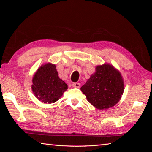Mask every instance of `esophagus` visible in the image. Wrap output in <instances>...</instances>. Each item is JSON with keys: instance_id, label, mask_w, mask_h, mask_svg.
Segmentation results:
<instances>
[{"instance_id": "34e87169", "label": "esophagus", "mask_w": 152, "mask_h": 152, "mask_svg": "<svg viewBox=\"0 0 152 152\" xmlns=\"http://www.w3.org/2000/svg\"><path fill=\"white\" fill-rule=\"evenodd\" d=\"M73 87H76V88H79L80 87V84L79 83H77V82H75V83H73L72 84Z\"/></svg>"}]
</instances>
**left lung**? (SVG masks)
I'll use <instances>...</instances> for the list:
<instances>
[{
	"instance_id": "obj_1",
	"label": "left lung",
	"mask_w": 152,
	"mask_h": 152,
	"mask_svg": "<svg viewBox=\"0 0 152 152\" xmlns=\"http://www.w3.org/2000/svg\"><path fill=\"white\" fill-rule=\"evenodd\" d=\"M88 102L99 110L111 108L123 94L124 84L121 73L109 64L96 67L95 73L81 87Z\"/></svg>"
}]
</instances>
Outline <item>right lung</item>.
Masks as SVG:
<instances>
[{"label": "right lung", "instance_id": "right-lung-1", "mask_svg": "<svg viewBox=\"0 0 152 152\" xmlns=\"http://www.w3.org/2000/svg\"><path fill=\"white\" fill-rule=\"evenodd\" d=\"M32 82L31 89L35 96L44 103L56 102L68 89L67 84L59 79L56 65L50 63L37 70Z\"/></svg>", "mask_w": 152, "mask_h": 152}]
</instances>
